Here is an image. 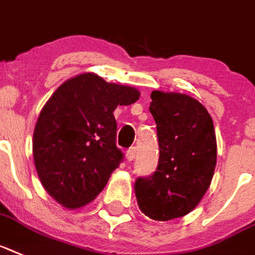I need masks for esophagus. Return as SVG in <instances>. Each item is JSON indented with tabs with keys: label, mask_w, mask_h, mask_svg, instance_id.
<instances>
[{
	"label": "esophagus",
	"mask_w": 255,
	"mask_h": 255,
	"mask_svg": "<svg viewBox=\"0 0 255 255\" xmlns=\"http://www.w3.org/2000/svg\"><path fill=\"white\" fill-rule=\"evenodd\" d=\"M135 153H136L135 147H130L129 150L126 151V159H128L129 161L134 160V157H135Z\"/></svg>",
	"instance_id": "34e87169"
}]
</instances>
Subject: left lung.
<instances>
[{"mask_svg": "<svg viewBox=\"0 0 255 255\" xmlns=\"http://www.w3.org/2000/svg\"><path fill=\"white\" fill-rule=\"evenodd\" d=\"M151 99L160 156L152 176L135 181V197L144 215L168 222L193 211L210 188L216 136L211 116L194 98L152 91Z\"/></svg>", "mask_w": 255, "mask_h": 255, "instance_id": "obj_1", "label": "left lung"}]
</instances>
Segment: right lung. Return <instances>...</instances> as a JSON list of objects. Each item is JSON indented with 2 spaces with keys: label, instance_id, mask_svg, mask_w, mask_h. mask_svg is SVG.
Wrapping results in <instances>:
<instances>
[{
  "label": "right lung",
  "instance_id": "obj_1",
  "mask_svg": "<svg viewBox=\"0 0 255 255\" xmlns=\"http://www.w3.org/2000/svg\"><path fill=\"white\" fill-rule=\"evenodd\" d=\"M139 95L83 73L64 82L45 103L33 130V161L43 188L60 205L81 208L105 188L124 157L116 146L113 112Z\"/></svg>",
  "mask_w": 255,
  "mask_h": 255
}]
</instances>
